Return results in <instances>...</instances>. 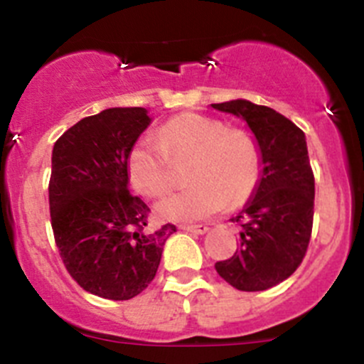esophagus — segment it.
Listing matches in <instances>:
<instances>
[{
    "label": "esophagus",
    "mask_w": 364,
    "mask_h": 364,
    "mask_svg": "<svg viewBox=\"0 0 364 364\" xmlns=\"http://www.w3.org/2000/svg\"><path fill=\"white\" fill-rule=\"evenodd\" d=\"M181 230H185V232H192V233H197V235H202V233H205L209 230L208 227H205V225H181Z\"/></svg>",
    "instance_id": "obj_1"
}]
</instances>
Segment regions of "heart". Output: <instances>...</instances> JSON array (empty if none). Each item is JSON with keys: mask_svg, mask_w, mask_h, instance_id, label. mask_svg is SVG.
<instances>
[{"mask_svg": "<svg viewBox=\"0 0 364 364\" xmlns=\"http://www.w3.org/2000/svg\"><path fill=\"white\" fill-rule=\"evenodd\" d=\"M188 186L164 198L156 213L166 220H204L225 208L246 204L259 181V153L250 132L186 112L169 118L155 137H141L127 155L131 185L146 197L174 188L172 164L188 162Z\"/></svg>", "mask_w": 364, "mask_h": 364, "instance_id": "b5f03b06", "label": "heart"}]
</instances>
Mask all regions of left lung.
<instances>
[{
	"mask_svg": "<svg viewBox=\"0 0 364 364\" xmlns=\"http://www.w3.org/2000/svg\"><path fill=\"white\" fill-rule=\"evenodd\" d=\"M247 122L262 150V179L235 218L239 244L232 258L216 262L221 279L240 291H265L304 262L314 223V172L305 134L272 108L244 99L213 105Z\"/></svg>",
	"mask_w": 364,
	"mask_h": 364,
	"instance_id": "1",
	"label": "left lung"
}]
</instances>
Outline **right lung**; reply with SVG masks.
I'll list each match as a JSON object with an SVG mask.
<instances>
[{"label": "right lung", "instance_id": "1", "mask_svg": "<svg viewBox=\"0 0 364 364\" xmlns=\"http://www.w3.org/2000/svg\"><path fill=\"white\" fill-rule=\"evenodd\" d=\"M148 125L144 108H109L53 144L48 202L55 246L80 288L106 300L144 291L176 232L172 223L148 230L150 208L127 188V155Z\"/></svg>", "mask_w": 364, "mask_h": 364}]
</instances>
